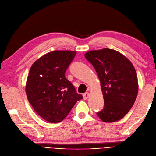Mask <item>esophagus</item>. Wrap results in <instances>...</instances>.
<instances>
[{"label":"esophagus","instance_id":"1","mask_svg":"<svg viewBox=\"0 0 156 156\" xmlns=\"http://www.w3.org/2000/svg\"><path fill=\"white\" fill-rule=\"evenodd\" d=\"M89 95H90V94H89L88 92H86V93L83 94V99H87V98H88V97H89Z\"/></svg>","mask_w":156,"mask_h":156}]
</instances>
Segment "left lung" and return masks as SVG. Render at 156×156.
Listing matches in <instances>:
<instances>
[{
    "label": "left lung",
    "instance_id": "left-lung-1",
    "mask_svg": "<svg viewBox=\"0 0 156 156\" xmlns=\"http://www.w3.org/2000/svg\"><path fill=\"white\" fill-rule=\"evenodd\" d=\"M85 57L101 82L104 107L98 116L105 122L121 119L133 106L138 94V78L133 64L118 51L107 48L87 52Z\"/></svg>",
    "mask_w": 156,
    "mask_h": 156
}]
</instances>
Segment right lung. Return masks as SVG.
Returning <instances> with one entry per match:
<instances>
[{
    "instance_id": "add662e5",
    "label": "right lung",
    "mask_w": 156,
    "mask_h": 156,
    "mask_svg": "<svg viewBox=\"0 0 156 156\" xmlns=\"http://www.w3.org/2000/svg\"><path fill=\"white\" fill-rule=\"evenodd\" d=\"M76 55V51L51 52L37 60L30 70L27 99L35 112L48 122H61L83 99L65 75Z\"/></svg>"
}]
</instances>
